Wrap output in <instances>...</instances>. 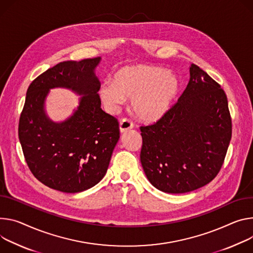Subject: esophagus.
<instances>
[{
    "label": "esophagus",
    "mask_w": 253,
    "mask_h": 253,
    "mask_svg": "<svg viewBox=\"0 0 253 253\" xmlns=\"http://www.w3.org/2000/svg\"><path fill=\"white\" fill-rule=\"evenodd\" d=\"M133 126H134V124H133L132 121H130L129 119L124 118V119H122V120L120 121L119 129H120V132H121V133H125V132H127L128 130L132 129Z\"/></svg>",
    "instance_id": "obj_1"
}]
</instances>
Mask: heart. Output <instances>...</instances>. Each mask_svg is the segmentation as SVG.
Here are the masks:
<instances>
[{
  "label": "heart",
  "mask_w": 253,
  "mask_h": 253,
  "mask_svg": "<svg viewBox=\"0 0 253 253\" xmlns=\"http://www.w3.org/2000/svg\"><path fill=\"white\" fill-rule=\"evenodd\" d=\"M180 88L177 76L170 71L138 63L121 67L113 83L101 84L99 96L105 107L114 112L131 100L132 110L140 120L152 123L169 111Z\"/></svg>",
  "instance_id": "1"
}]
</instances>
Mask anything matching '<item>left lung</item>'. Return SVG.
Returning <instances> with one entry per match:
<instances>
[{
	"label": "left lung",
	"mask_w": 253,
	"mask_h": 253,
	"mask_svg": "<svg viewBox=\"0 0 253 253\" xmlns=\"http://www.w3.org/2000/svg\"><path fill=\"white\" fill-rule=\"evenodd\" d=\"M140 131L141 165L153 187L169 194L202 188L220 171L231 140L225 91L193 63L178 101L162 119Z\"/></svg>",
	"instance_id": "1"
}]
</instances>
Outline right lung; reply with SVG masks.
I'll return each instance as SVG.
<instances>
[{
  "instance_id": "add662e5",
  "label": "right lung",
  "mask_w": 253,
  "mask_h": 253,
  "mask_svg": "<svg viewBox=\"0 0 253 253\" xmlns=\"http://www.w3.org/2000/svg\"><path fill=\"white\" fill-rule=\"evenodd\" d=\"M101 57L63 61L29 85L19 120V140L27 166L43 185L63 193L90 189L107 172L119 138L117 119L101 108V84L95 68ZM53 87L71 88L83 97L63 123L44 114L43 102Z\"/></svg>"
}]
</instances>
